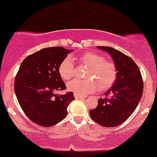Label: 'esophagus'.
<instances>
[{
    "label": "esophagus",
    "mask_w": 157,
    "mask_h": 157,
    "mask_svg": "<svg viewBox=\"0 0 157 157\" xmlns=\"http://www.w3.org/2000/svg\"><path fill=\"white\" fill-rule=\"evenodd\" d=\"M74 96H75V98H80V99H82V98H84V96H80V95H78V94H74Z\"/></svg>",
    "instance_id": "esophagus-1"
}]
</instances>
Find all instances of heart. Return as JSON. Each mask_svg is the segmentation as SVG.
<instances>
[{
    "instance_id": "obj_1",
    "label": "heart",
    "mask_w": 157,
    "mask_h": 157,
    "mask_svg": "<svg viewBox=\"0 0 157 157\" xmlns=\"http://www.w3.org/2000/svg\"><path fill=\"white\" fill-rule=\"evenodd\" d=\"M76 59L81 64L88 67L86 78L89 79L81 80L74 78L67 84L70 91L75 94L85 96L110 88L117 78V68L112 61H107L105 58L93 52H86L78 56ZM70 56L64 58L60 63L59 72L61 78L68 80L74 74L73 60Z\"/></svg>"
}]
</instances>
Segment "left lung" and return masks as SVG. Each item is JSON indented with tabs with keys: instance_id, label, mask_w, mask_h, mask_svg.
I'll return each mask as SVG.
<instances>
[{
	"instance_id": "8db88e82",
	"label": "left lung",
	"mask_w": 157,
	"mask_h": 157,
	"mask_svg": "<svg viewBox=\"0 0 157 157\" xmlns=\"http://www.w3.org/2000/svg\"><path fill=\"white\" fill-rule=\"evenodd\" d=\"M97 48L112 57L117 78L105 93L109 98H99L97 107L90 110V116L100 125L113 128L124 122L136 108L143 92V81L140 69L131 58L110 47Z\"/></svg>"
}]
</instances>
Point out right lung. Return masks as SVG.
Here are the masks:
<instances>
[{
    "instance_id": "right-lung-1",
    "label": "right lung",
    "mask_w": 157,
    "mask_h": 157,
    "mask_svg": "<svg viewBox=\"0 0 157 157\" xmlns=\"http://www.w3.org/2000/svg\"><path fill=\"white\" fill-rule=\"evenodd\" d=\"M72 50L47 47L27 56L15 78V93L22 110L38 125L51 127L67 115V107L75 99L73 93L55 94L66 89L59 67Z\"/></svg>"
}]
</instances>
